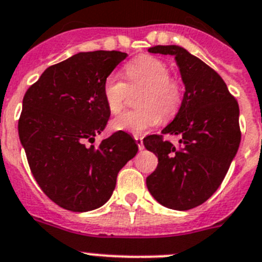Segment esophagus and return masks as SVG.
<instances>
[{"instance_id":"1","label":"esophagus","mask_w":262,"mask_h":262,"mask_svg":"<svg viewBox=\"0 0 262 262\" xmlns=\"http://www.w3.org/2000/svg\"><path fill=\"white\" fill-rule=\"evenodd\" d=\"M135 141L136 144H138L139 149H144V144H143V138H140V136H135Z\"/></svg>"}]
</instances>
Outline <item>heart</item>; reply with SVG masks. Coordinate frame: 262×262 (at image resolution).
Returning a JSON list of instances; mask_svg holds the SVG:
<instances>
[{"instance_id": "obj_1", "label": "heart", "mask_w": 262, "mask_h": 262, "mask_svg": "<svg viewBox=\"0 0 262 262\" xmlns=\"http://www.w3.org/2000/svg\"><path fill=\"white\" fill-rule=\"evenodd\" d=\"M129 87H144L135 111L127 112L112 122V128L141 134L157 126L163 119L175 118L185 100L184 84L170 76V67L150 55H141L129 61L124 68ZM127 84L117 74H109L103 83V98L112 114H118L127 98Z\"/></svg>"}]
</instances>
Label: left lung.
<instances>
[{
  "label": "left lung",
  "instance_id": "left-lung-1",
  "mask_svg": "<svg viewBox=\"0 0 262 262\" xmlns=\"http://www.w3.org/2000/svg\"><path fill=\"white\" fill-rule=\"evenodd\" d=\"M148 51L175 56L185 84V100L162 135L144 139L145 148L158 157L146 186L164 207L191 210L217 190L238 151V101L217 72L183 47L154 46ZM164 135L179 136V146L166 141Z\"/></svg>",
  "mask_w": 262,
  "mask_h": 262
}]
</instances>
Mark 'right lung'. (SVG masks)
Listing matches in <instances>:
<instances>
[{
  "mask_svg": "<svg viewBox=\"0 0 262 262\" xmlns=\"http://www.w3.org/2000/svg\"><path fill=\"white\" fill-rule=\"evenodd\" d=\"M126 56L121 51L79 52L49 67L24 95L20 143L37 184L61 208L86 212L101 207L119 170L138 153V144L123 131L90 145L111 117L104 79Z\"/></svg>",
  "mask_w": 262,
  "mask_h": 262,
  "instance_id": "add662e5",
  "label": "right lung"
}]
</instances>
